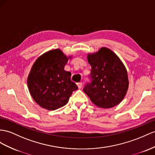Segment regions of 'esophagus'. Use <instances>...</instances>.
<instances>
[{
  "instance_id": "34e87169",
  "label": "esophagus",
  "mask_w": 155,
  "mask_h": 155,
  "mask_svg": "<svg viewBox=\"0 0 155 155\" xmlns=\"http://www.w3.org/2000/svg\"><path fill=\"white\" fill-rule=\"evenodd\" d=\"M77 86L78 87V88H81L82 86V82H78L77 83Z\"/></svg>"
}]
</instances>
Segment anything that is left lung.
Masks as SVG:
<instances>
[{"instance_id":"8db88e82","label":"left lung","mask_w":155,"mask_h":155,"mask_svg":"<svg viewBox=\"0 0 155 155\" xmlns=\"http://www.w3.org/2000/svg\"><path fill=\"white\" fill-rule=\"evenodd\" d=\"M88 61L92 69L84 92L99 107L110 108L120 104L129 84L120 59L110 50L101 48L97 53L89 54Z\"/></svg>"}]
</instances>
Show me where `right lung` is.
Listing matches in <instances>:
<instances>
[{
	"mask_svg": "<svg viewBox=\"0 0 155 155\" xmlns=\"http://www.w3.org/2000/svg\"><path fill=\"white\" fill-rule=\"evenodd\" d=\"M68 59L60 50L48 51L35 62L27 78L31 96L42 108L55 110L68 102L78 89L71 80V73L64 70Z\"/></svg>",
	"mask_w": 155,
	"mask_h": 155,
	"instance_id": "add662e5",
	"label": "right lung"
}]
</instances>
